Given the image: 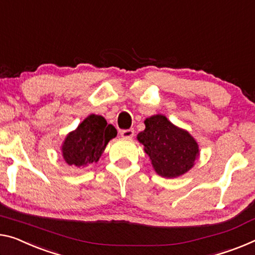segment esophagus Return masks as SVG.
<instances>
[{
	"instance_id": "esophagus-1",
	"label": "esophagus",
	"mask_w": 255,
	"mask_h": 255,
	"mask_svg": "<svg viewBox=\"0 0 255 255\" xmlns=\"http://www.w3.org/2000/svg\"><path fill=\"white\" fill-rule=\"evenodd\" d=\"M134 134V130L133 128H128V130H123L121 132V135H122V138L124 139H130Z\"/></svg>"
}]
</instances>
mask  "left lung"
<instances>
[{
  "mask_svg": "<svg viewBox=\"0 0 255 255\" xmlns=\"http://www.w3.org/2000/svg\"><path fill=\"white\" fill-rule=\"evenodd\" d=\"M144 130L136 135L149 156L156 173L166 179L181 177L195 165L199 146L185 128L174 125L166 116L156 114L144 120Z\"/></svg>",
  "mask_w": 255,
  "mask_h": 255,
  "instance_id": "8db88e82",
  "label": "left lung"
}]
</instances>
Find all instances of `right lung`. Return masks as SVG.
Here are the masks:
<instances>
[{"mask_svg": "<svg viewBox=\"0 0 255 255\" xmlns=\"http://www.w3.org/2000/svg\"><path fill=\"white\" fill-rule=\"evenodd\" d=\"M117 135L116 128L101 115L91 114L69 132L61 144L62 158L69 166L85 167L97 163L109 141Z\"/></svg>", "mask_w": 255, "mask_h": 255, "instance_id": "right-lung-1", "label": "right lung"}]
</instances>
